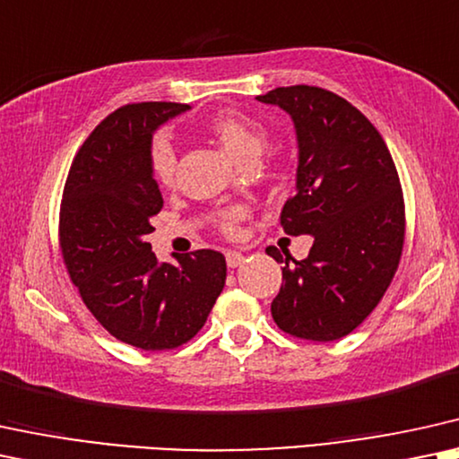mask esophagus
I'll return each mask as SVG.
<instances>
[{
	"mask_svg": "<svg viewBox=\"0 0 459 459\" xmlns=\"http://www.w3.org/2000/svg\"><path fill=\"white\" fill-rule=\"evenodd\" d=\"M243 260H246V256H243L241 252H235V249H230V252H226V264L230 266V269H237Z\"/></svg>",
	"mask_w": 459,
	"mask_h": 459,
	"instance_id": "esophagus-1",
	"label": "esophagus"
}]
</instances>
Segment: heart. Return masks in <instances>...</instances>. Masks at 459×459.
<instances>
[{
    "instance_id": "1",
    "label": "heart",
    "mask_w": 459,
    "mask_h": 459,
    "mask_svg": "<svg viewBox=\"0 0 459 459\" xmlns=\"http://www.w3.org/2000/svg\"><path fill=\"white\" fill-rule=\"evenodd\" d=\"M205 131L239 165H246L247 160H256L266 142V131L263 126L256 120L247 118L246 114L235 112V109H226V112L212 116L207 120ZM150 169H152L156 182L171 184L173 173H176V150H173L169 139L156 137L152 150H150ZM241 216V210L224 212L220 216V226H222L224 233H235V226Z\"/></svg>"
}]
</instances>
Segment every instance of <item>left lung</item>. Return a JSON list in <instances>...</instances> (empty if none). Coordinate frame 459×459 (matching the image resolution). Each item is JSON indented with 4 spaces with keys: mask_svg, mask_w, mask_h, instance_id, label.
Wrapping results in <instances>:
<instances>
[{
    "mask_svg": "<svg viewBox=\"0 0 459 459\" xmlns=\"http://www.w3.org/2000/svg\"><path fill=\"white\" fill-rule=\"evenodd\" d=\"M256 100L292 118L297 193L283 205L281 226L313 237L305 260L266 247L286 264L271 316L288 334L336 341L367 320L398 269L404 201L396 167L367 116L334 92L299 84Z\"/></svg>",
    "mask_w": 459,
    "mask_h": 459,
    "instance_id": "left-lung-1",
    "label": "left lung"
}]
</instances>
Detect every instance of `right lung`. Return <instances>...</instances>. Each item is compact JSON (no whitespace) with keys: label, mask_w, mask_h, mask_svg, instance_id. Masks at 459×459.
<instances>
[{"label":"right lung","mask_w":459,"mask_h":459,"mask_svg":"<svg viewBox=\"0 0 459 459\" xmlns=\"http://www.w3.org/2000/svg\"><path fill=\"white\" fill-rule=\"evenodd\" d=\"M188 109L169 101L116 109L78 150L63 190L59 235L69 277L109 334L146 351L193 339L226 281L220 252L159 263L146 241L162 207L150 169L152 135Z\"/></svg>","instance_id":"obj_1"}]
</instances>
